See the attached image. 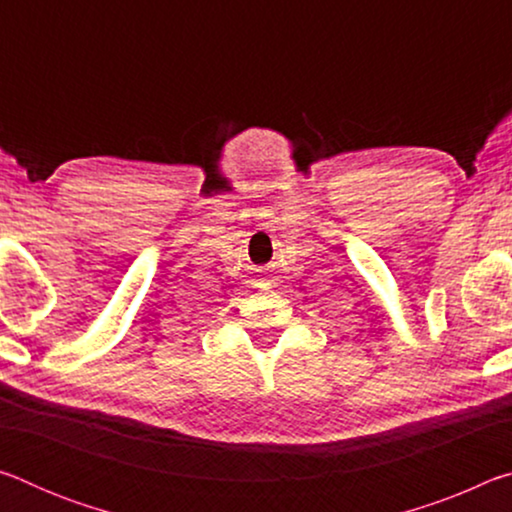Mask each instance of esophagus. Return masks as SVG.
Instances as JSON below:
<instances>
[{"label":"esophagus","mask_w":512,"mask_h":512,"mask_svg":"<svg viewBox=\"0 0 512 512\" xmlns=\"http://www.w3.org/2000/svg\"><path fill=\"white\" fill-rule=\"evenodd\" d=\"M255 287L257 289H271V282H268V280H257Z\"/></svg>","instance_id":"34e87169"}]
</instances>
